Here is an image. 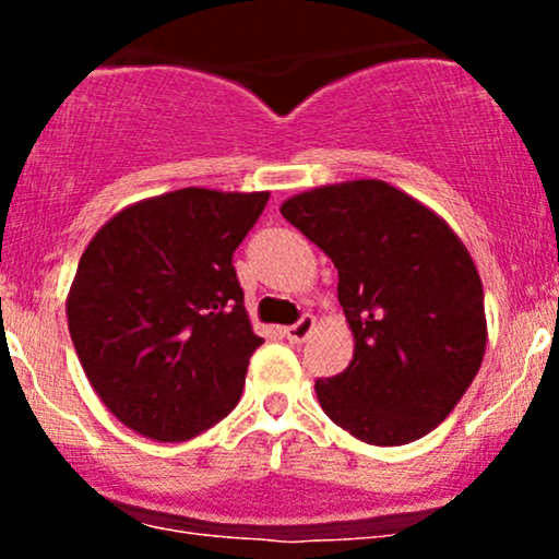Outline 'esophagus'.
<instances>
[{
  "instance_id": "34e87169",
  "label": "esophagus",
  "mask_w": 559,
  "mask_h": 559,
  "mask_svg": "<svg viewBox=\"0 0 559 559\" xmlns=\"http://www.w3.org/2000/svg\"><path fill=\"white\" fill-rule=\"evenodd\" d=\"M312 329H316V318H312L310 312H305V316H301L294 325H288L284 333L292 344H301L307 336H310Z\"/></svg>"
}]
</instances>
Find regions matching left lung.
<instances>
[{
    "label": "left lung",
    "instance_id": "obj_1",
    "mask_svg": "<svg viewBox=\"0 0 559 559\" xmlns=\"http://www.w3.org/2000/svg\"><path fill=\"white\" fill-rule=\"evenodd\" d=\"M281 215L329 254L355 357L316 391L325 415L378 447L439 426L476 378L486 349L484 286L463 241L383 181L323 186Z\"/></svg>",
    "mask_w": 559,
    "mask_h": 559
}]
</instances>
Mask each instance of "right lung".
<instances>
[{
  "label": "right lung",
  "instance_id": "add662e5",
  "mask_svg": "<svg viewBox=\"0 0 559 559\" xmlns=\"http://www.w3.org/2000/svg\"><path fill=\"white\" fill-rule=\"evenodd\" d=\"M267 197L170 191L115 215L83 252L70 338L99 400L141 436L194 439L239 402L262 338L234 252Z\"/></svg>",
  "mask_w": 559,
  "mask_h": 559
}]
</instances>
